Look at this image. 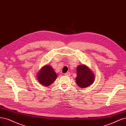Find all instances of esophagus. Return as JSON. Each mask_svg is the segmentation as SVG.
<instances>
[{"mask_svg": "<svg viewBox=\"0 0 126 126\" xmlns=\"http://www.w3.org/2000/svg\"><path fill=\"white\" fill-rule=\"evenodd\" d=\"M70 75H71V73L70 72H67V73H66L65 74V76H70Z\"/></svg>", "mask_w": 126, "mask_h": 126, "instance_id": "34e87169", "label": "esophagus"}]
</instances>
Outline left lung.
<instances>
[{"mask_svg": "<svg viewBox=\"0 0 126 126\" xmlns=\"http://www.w3.org/2000/svg\"><path fill=\"white\" fill-rule=\"evenodd\" d=\"M76 75L75 80L80 88L87 87L94 82L95 74L85 64H81L77 67Z\"/></svg>", "mask_w": 126, "mask_h": 126, "instance_id": "1", "label": "left lung"}]
</instances>
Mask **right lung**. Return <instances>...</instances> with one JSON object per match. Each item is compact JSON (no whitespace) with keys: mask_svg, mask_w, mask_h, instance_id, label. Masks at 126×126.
Returning <instances> with one entry per match:
<instances>
[{"mask_svg":"<svg viewBox=\"0 0 126 126\" xmlns=\"http://www.w3.org/2000/svg\"><path fill=\"white\" fill-rule=\"evenodd\" d=\"M58 75L50 65L43 66L38 71L36 78L38 82L46 87L48 86L57 78Z\"/></svg>","mask_w":126,"mask_h":126,"instance_id":"add662e5","label":"right lung"}]
</instances>
